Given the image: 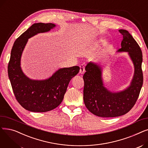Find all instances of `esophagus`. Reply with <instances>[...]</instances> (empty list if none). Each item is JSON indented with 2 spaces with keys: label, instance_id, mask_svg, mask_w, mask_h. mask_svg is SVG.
I'll return each mask as SVG.
<instances>
[{
  "label": "esophagus",
  "instance_id": "34e87169",
  "mask_svg": "<svg viewBox=\"0 0 148 148\" xmlns=\"http://www.w3.org/2000/svg\"><path fill=\"white\" fill-rule=\"evenodd\" d=\"M80 67V73L81 74H84V71H85V70H84V66L83 65H81Z\"/></svg>",
  "mask_w": 148,
  "mask_h": 148
}]
</instances>
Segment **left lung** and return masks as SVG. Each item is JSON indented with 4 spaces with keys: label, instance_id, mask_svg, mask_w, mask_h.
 Wrapping results in <instances>:
<instances>
[{
    "label": "left lung",
    "instance_id": "left-lung-1",
    "mask_svg": "<svg viewBox=\"0 0 148 148\" xmlns=\"http://www.w3.org/2000/svg\"><path fill=\"white\" fill-rule=\"evenodd\" d=\"M123 35L121 48L118 52H128L134 66L130 86L119 92H112L104 85L102 68L90 62L85 67L83 100L86 108L94 114L103 118L118 117L128 113L134 106L142 89L143 77L142 69V52L127 30H119Z\"/></svg>",
    "mask_w": 148,
    "mask_h": 148
}]
</instances>
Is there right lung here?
<instances>
[{
    "mask_svg": "<svg viewBox=\"0 0 148 148\" xmlns=\"http://www.w3.org/2000/svg\"><path fill=\"white\" fill-rule=\"evenodd\" d=\"M55 27L53 23H35L15 41L11 50L8 73L12 88L19 104L30 112H46L59 106L70 80L79 72L78 66L60 68L49 79L41 80L30 79L23 73L21 58L28 39Z\"/></svg>",
    "mask_w": 148,
    "mask_h": 148,
    "instance_id": "obj_1",
    "label": "right lung"
}]
</instances>
